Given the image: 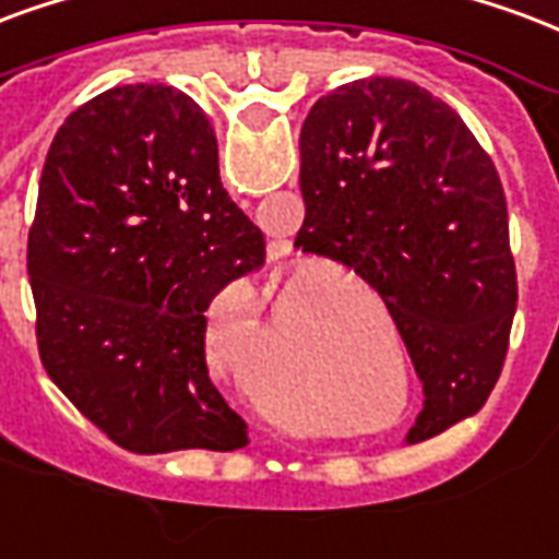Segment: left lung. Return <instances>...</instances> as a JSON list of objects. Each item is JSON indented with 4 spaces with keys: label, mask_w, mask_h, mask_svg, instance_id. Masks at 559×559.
Masks as SVG:
<instances>
[{
    "label": "left lung",
    "mask_w": 559,
    "mask_h": 559,
    "mask_svg": "<svg viewBox=\"0 0 559 559\" xmlns=\"http://www.w3.org/2000/svg\"><path fill=\"white\" fill-rule=\"evenodd\" d=\"M296 248L355 269L388 305L424 382L406 441L483 408L519 301L510 213L489 153L406 80L334 88L301 123Z\"/></svg>",
    "instance_id": "1"
}]
</instances>
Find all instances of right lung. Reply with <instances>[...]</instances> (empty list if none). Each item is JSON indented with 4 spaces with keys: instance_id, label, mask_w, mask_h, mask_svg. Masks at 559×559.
Masks as SVG:
<instances>
[{
    "instance_id": "right-lung-1",
    "label": "right lung",
    "mask_w": 559,
    "mask_h": 559,
    "mask_svg": "<svg viewBox=\"0 0 559 559\" xmlns=\"http://www.w3.org/2000/svg\"><path fill=\"white\" fill-rule=\"evenodd\" d=\"M26 260L44 370L118 448L246 444L206 370L204 311L263 266L266 242L225 192L192 97L118 85L73 111L49 144Z\"/></svg>"
}]
</instances>
